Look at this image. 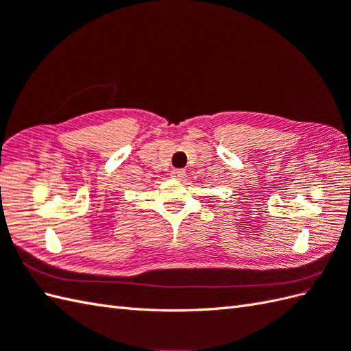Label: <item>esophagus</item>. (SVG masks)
I'll use <instances>...</instances> for the list:
<instances>
[{"mask_svg": "<svg viewBox=\"0 0 351 351\" xmlns=\"http://www.w3.org/2000/svg\"><path fill=\"white\" fill-rule=\"evenodd\" d=\"M170 178L175 179V181H182L185 178V172L182 169H173L172 172H170Z\"/></svg>", "mask_w": 351, "mask_h": 351, "instance_id": "esophagus-1", "label": "esophagus"}]
</instances>
